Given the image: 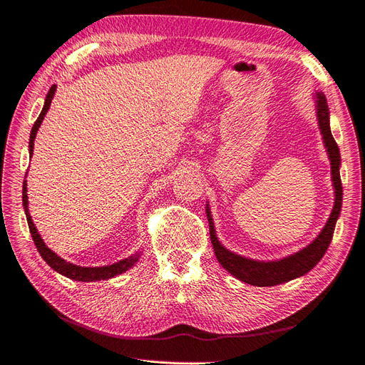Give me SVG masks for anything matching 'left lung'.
Segmentation results:
<instances>
[{"mask_svg": "<svg viewBox=\"0 0 365 365\" xmlns=\"http://www.w3.org/2000/svg\"><path fill=\"white\" fill-rule=\"evenodd\" d=\"M317 99V118L318 125L322 134V140H324V147L327 150L330 165H331V182L333 190H335V205L330 212L329 220L326 226L322 227L319 235L306 246L301 251L289 255L286 258L277 259V262H257V259L246 258L242 255H237L218 242L214 229V222L211 217L210 206L206 205V215L207 222H210V235L211 243L214 246L215 257L229 274L234 275L240 281H245L247 284L259 286V287H269L287 283V281L298 278L301 275H306L309 270L314 269L319 259L324 257L327 247L331 242L333 231H335V225L341 212L342 205V185H341V175H339V165H341V155L339 148L331 136L330 131V122H329V107L326 96L322 93H315Z\"/></svg>", "mask_w": 365, "mask_h": 365, "instance_id": "left-lung-1", "label": "left lung"}]
</instances>
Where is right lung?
<instances>
[{
	"mask_svg": "<svg viewBox=\"0 0 365 365\" xmlns=\"http://www.w3.org/2000/svg\"><path fill=\"white\" fill-rule=\"evenodd\" d=\"M55 91H56V86H51V88L48 90L47 96H46L43 111H41L36 122L34 123L32 131H30V140H29L30 155L34 154V145H35L34 142H35V138H36L38 128L41 127V123H43V120H44L46 113L50 108V103H51V99H53V96H55ZM23 206H24V212H26V217H27L30 234H32V238H34L38 252L41 254V257L44 258V262L51 269L56 270V272H59L61 275H64L67 278H71V279H75V281H84V283H88V281L108 279V278H113V277H116L119 274H123L125 270H128L131 266H134V263H136L138 259H139V257H140V254L136 252V254H133L128 258L120 259V262H118V263L110 264V266H102V267H82V266H76V264H73V263H68V262H66V259H62L59 255H56L53 251H51V249H48L46 246V243L43 242V238H41V235L38 234V229L34 225L32 217H30V212H29L27 183H26V180L23 183Z\"/></svg>",
	"mask_w": 365,
	"mask_h": 365,
	"instance_id": "1",
	"label": "right lung"
}]
</instances>
